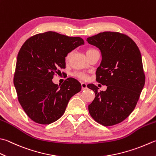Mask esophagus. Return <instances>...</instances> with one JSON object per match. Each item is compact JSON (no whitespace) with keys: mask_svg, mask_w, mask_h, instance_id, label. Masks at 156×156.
Returning <instances> with one entry per match:
<instances>
[{"mask_svg":"<svg viewBox=\"0 0 156 156\" xmlns=\"http://www.w3.org/2000/svg\"><path fill=\"white\" fill-rule=\"evenodd\" d=\"M81 89L83 90H86L87 88V84L86 83H81Z\"/></svg>","mask_w":156,"mask_h":156,"instance_id":"1","label":"esophagus"}]
</instances>
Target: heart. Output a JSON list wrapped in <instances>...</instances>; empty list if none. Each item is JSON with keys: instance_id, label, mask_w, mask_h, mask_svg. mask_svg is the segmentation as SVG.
<instances>
[{"instance_id": "heart-1", "label": "heart", "mask_w": 156, "mask_h": 156, "mask_svg": "<svg viewBox=\"0 0 156 156\" xmlns=\"http://www.w3.org/2000/svg\"><path fill=\"white\" fill-rule=\"evenodd\" d=\"M95 51H98L96 50L95 49L89 48L86 50V54H87V55H89L90 54H92V53L95 52ZM72 54H73V51H70L66 54V57H65L66 62H68L70 60V57H71ZM73 76H74V77H77L79 79H81V80H86V79L88 78V74H87V73H84V72L76 71V72L73 73Z\"/></svg>"}]
</instances>
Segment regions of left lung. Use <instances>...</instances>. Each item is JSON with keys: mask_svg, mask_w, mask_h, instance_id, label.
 Returning a JSON list of instances; mask_svg holds the SVG:
<instances>
[{"mask_svg": "<svg viewBox=\"0 0 156 156\" xmlns=\"http://www.w3.org/2000/svg\"><path fill=\"white\" fill-rule=\"evenodd\" d=\"M87 41L101 51L96 80L107 86L103 92L98 91L95 85H87L95 93L88 106L89 113L102 126L117 124L133 112L145 85L141 54L134 41L119 32H101L88 37Z\"/></svg>", "mask_w": 156, "mask_h": 156, "instance_id": "left-lung-1", "label": "left lung"}]
</instances>
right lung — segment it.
Listing matches in <instances>:
<instances>
[{
    "label": "right lung",
    "instance_id": "right-lung-1",
    "mask_svg": "<svg viewBox=\"0 0 156 156\" xmlns=\"http://www.w3.org/2000/svg\"><path fill=\"white\" fill-rule=\"evenodd\" d=\"M83 44L81 37L49 31L33 35L22 45L13 83L20 104L33 122L46 125L57 121L70 98L81 91L75 79H66L61 86L54 84L52 79L66 68V54Z\"/></svg>",
    "mask_w": 156,
    "mask_h": 156
}]
</instances>
